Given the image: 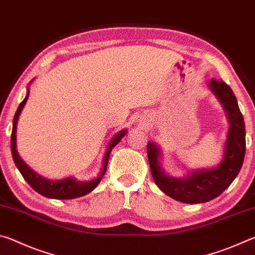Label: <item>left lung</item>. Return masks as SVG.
<instances>
[{"mask_svg": "<svg viewBox=\"0 0 255 255\" xmlns=\"http://www.w3.org/2000/svg\"><path fill=\"white\" fill-rule=\"evenodd\" d=\"M208 88L226 112L230 127L223 159L217 166L189 171L181 178L167 175L161 166L162 152L153 141L147 144L150 172L157 187L173 199L184 204H201L225 191L240 173L245 156V125L235 94L225 82L211 79Z\"/></svg>", "mask_w": 255, "mask_h": 255, "instance_id": "8db88e82", "label": "left lung"}]
</instances>
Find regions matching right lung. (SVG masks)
Instances as JSON below:
<instances>
[{"label": "right lung", "mask_w": 255, "mask_h": 255, "mask_svg": "<svg viewBox=\"0 0 255 255\" xmlns=\"http://www.w3.org/2000/svg\"><path fill=\"white\" fill-rule=\"evenodd\" d=\"M33 80L30 82L31 84ZM29 88L27 90V96L23 99V101L20 103L18 107V110H16L14 118H13V127H12V135H11V152H12V157H13V161L15 163L16 167L20 171V173L22 174L23 179L27 181L30 184L34 191L40 193L41 196L51 198V199H74V198H79L82 196L88 195L97 188V185L100 183L102 180L103 175L106 174L108 162H109L110 153L112 148L117 145L120 140L123 139L124 136L127 133L126 129H123L119 132L116 133V135L112 137V139L109 141V144L107 146L105 156H103L102 161V167L101 171L97 178L89 181H77L73 176H68L65 179L60 180H49L46 179L44 176L37 174L32 169L23 162V159L20 157V155L16 150V124H18V120L20 117L21 111H22L23 107L27 102L29 98Z\"/></svg>", "instance_id": "obj_1"}]
</instances>
